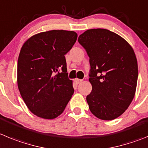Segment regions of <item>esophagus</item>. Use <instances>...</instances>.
<instances>
[{
  "label": "esophagus",
  "instance_id": "1",
  "mask_svg": "<svg viewBox=\"0 0 148 148\" xmlns=\"http://www.w3.org/2000/svg\"><path fill=\"white\" fill-rule=\"evenodd\" d=\"M75 82L76 84H81V82H82V80L81 79H78V78H76V79H75Z\"/></svg>",
  "mask_w": 148,
  "mask_h": 148
}]
</instances>
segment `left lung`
Returning <instances> with one entry per match:
<instances>
[{
    "instance_id": "8db88e82",
    "label": "left lung",
    "mask_w": 148,
    "mask_h": 148,
    "mask_svg": "<svg viewBox=\"0 0 148 148\" xmlns=\"http://www.w3.org/2000/svg\"><path fill=\"white\" fill-rule=\"evenodd\" d=\"M78 41L89 57V110L101 120H114L128 108L136 92L138 65L134 50L118 34L103 28L87 30Z\"/></svg>"
}]
</instances>
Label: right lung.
Instances as JSON below:
<instances>
[{
  "instance_id": "obj_1",
  "label": "right lung",
  "mask_w": 148,
  "mask_h": 148,
  "mask_svg": "<svg viewBox=\"0 0 148 148\" xmlns=\"http://www.w3.org/2000/svg\"><path fill=\"white\" fill-rule=\"evenodd\" d=\"M72 31L37 34L22 47L17 62V84L22 98L34 114L54 119L74 93L64 55L77 40Z\"/></svg>"
}]
</instances>
